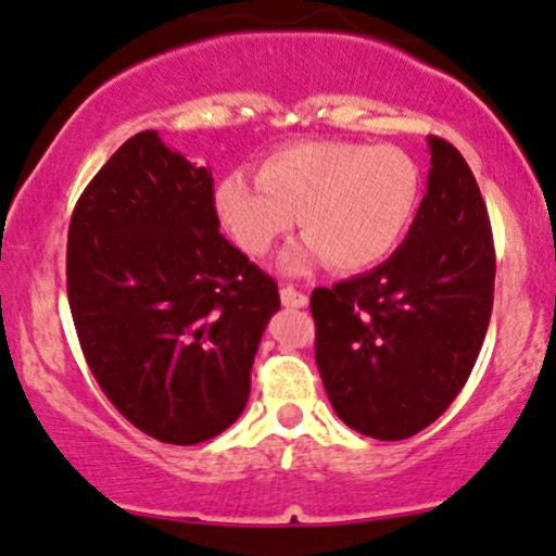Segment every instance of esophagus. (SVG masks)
<instances>
[{
    "label": "esophagus",
    "instance_id": "34e87169",
    "mask_svg": "<svg viewBox=\"0 0 556 556\" xmlns=\"http://www.w3.org/2000/svg\"><path fill=\"white\" fill-rule=\"evenodd\" d=\"M280 302H283V307H294V309H302L307 307V294H302V291L294 289V286H280Z\"/></svg>",
    "mask_w": 556,
    "mask_h": 556
}]
</instances>
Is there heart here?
Masks as SVG:
<instances>
[{"instance_id": "b5f03b06", "label": "heart", "mask_w": 556, "mask_h": 556, "mask_svg": "<svg viewBox=\"0 0 556 556\" xmlns=\"http://www.w3.org/2000/svg\"><path fill=\"white\" fill-rule=\"evenodd\" d=\"M420 202V167L391 143L302 141L262 160L257 180L228 173L215 210L249 257H265L294 228L307 239L286 252L283 270L326 260L339 273L378 265L399 247Z\"/></svg>"}]
</instances>
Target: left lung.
<instances>
[{"instance_id": "8db88e82", "label": "left lung", "mask_w": 556, "mask_h": 556, "mask_svg": "<svg viewBox=\"0 0 556 556\" xmlns=\"http://www.w3.org/2000/svg\"><path fill=\"white\" fill-rule=\"evenodd\" d=\"M430 173L404 244L383 265L315 289V359L336 415L402 441L444 415L470 378L494 307L496 254L476 176L428 136Z\"/></svg>"}]
</instances>
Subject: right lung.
<instances>
[{
	"label": "right lung",
	"instance_id": "add662e5",
	"mask_svg": "<svg viewBox=\"0 0 556 556\" xmlns=\"http://www.w3.org/2000/svg\"><path fill=\"white\" fill-rule=\"evenodd\" d=\"M67 302L93 378L152 439L191 446L244 413L276 280L215 212L210 167L141 130L104 162L67 230Z\"/></svg>",
	"mask_w": 556,
	"mask_h": 556
}]
</instances>
